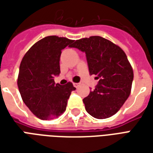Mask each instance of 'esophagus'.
Masks as SVG:
<instances>
[{"instance_id":"obj_1","label":"esophagus","mask_w":153,"mask_h":153,"mask_svg":"<svg viewBox=\"0 0 153 153\" xmlns=\"http://www.w3.org/2000/svg\"><path fill=\"white\" fill-rule=\"evenodd\" d=\"M79 85H80L79 83H74V87H75L76 88H79Z\"/></svg>"}]
</instances>
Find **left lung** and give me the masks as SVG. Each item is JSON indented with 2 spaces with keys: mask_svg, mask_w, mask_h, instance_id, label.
<instances>
[{
  "mask_svg": "<svg viewBox=\"0 0 153 153\" xmlns=\"http://www.w3.org/2000/svg\"><path fill=\"white\" fill-rule=\"evenodd\" d=\"M70 47L85 52L89 74L99 79L95 89L83 100L87 112L97 119L115 115L129 96L134 79L125 51L99 36L76 40Z\"/></svg>",
  "mask_w": 153,
  "mask_h": 153,
  "instance_id": "left-lung-1",
  "label": "left lung"
}]
</instances>
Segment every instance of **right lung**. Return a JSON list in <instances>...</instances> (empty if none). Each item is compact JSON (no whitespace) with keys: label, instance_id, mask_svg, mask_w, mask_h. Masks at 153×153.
I'll return each mask as SVG.
<instances>
[{"label":"right lung","instance_id":"right-lung-1","mask_svg":"<svg viewBox=\"0 0 153 153\" xmlns=\"http://www.w3.org/2000/svg\"><path fill=\"white\" fill-rule=\"evenodd\" d=\"M74 40L48 36L37 42L22 59L18 88L25 105L41 120L57 118L66 109L72 83H56L54 77L60 73L61 51L72 46Z\"/></svg>","mask_w":153,"mask_h":153}]
</instances>
